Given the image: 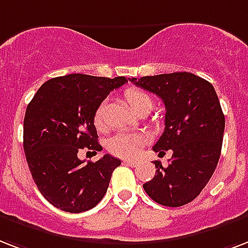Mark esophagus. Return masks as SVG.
<instances>
[{
	"label": "esophagus",
	"instance_id": "1",
	"mask_svg": "<svg viewBox=\"0 0 248 248\" xmlns=\"http://www.w3.org/2000/svg\"><path fill=\"white\" fill-rule=\"evenodd\" d=\"M124 165L132 166V168H134V166H137L138 164H139V162L134 161V160H124Z\"/></svg>",
	"mask_w": 248,
	"mask_h": 248
}]
</instances>
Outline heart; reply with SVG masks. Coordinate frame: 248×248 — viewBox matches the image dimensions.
<instances>
[{
  "label": "heart",
  "mask_w": 248,
  "mask_h": 248,
  "mask_svg": "<svg viewBox=\"0 0 248 248\" xmlns=\"http://www.w3.org/2000/svg\"><path fill=\"white\" fill-rule=\"evenodd\" d=\"M124 97L130 107L135 111L141 108H152V99L147 92L139 88H128L124 92ZM93 124L97 130L104 127V105H100L93 113ZM145 140L140 134L135 132H117L108 139L107 148L110 154L118 157H134L143 148Z\"/></svg>",
  "instance_id": "heart-1"
}]
</instances>
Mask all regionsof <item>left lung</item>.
<instances>
[{
  "label": "left lung",
  "instance_id": "left-lung-1",
  "mask_svg": "<svg viewBox=\"0 0 248 248\" xmlns=\"http://www.w3.org/2000/svg\"><path fill=\"white\" fill-rule=\"evenodd\" d=\"M165 104V130L155 152L171 151L168 166L154 161L156 174L143 185L156 203L181 207L199 195L220 160L225 116L211 83L191 73L130 79Z\"/></svg>",
  "mask_w": 248,
  "mask_h": 248
}]
</instances>
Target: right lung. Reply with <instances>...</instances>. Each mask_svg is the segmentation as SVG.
<instances>
[{"mask_svg": "<svg viewBox=\"0 0 248 248\" xmlns=\"http://www.w3.org/2000/svg\"><path fill=\"white\" fill-rule=\"evenodd\" d=\"M128 79L70 74L49 79L30 101L23 122V148L32 178L41 195L70 213L88 211L104 198L121 160L104 155L84 164L82 149L94 154L97 141L93 113Z\"/></svg>", "mask_w": 248, "mask_h": 248, "instance_id": "1", "label": "right lung"}]
</instances>
